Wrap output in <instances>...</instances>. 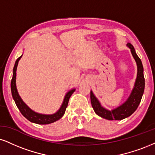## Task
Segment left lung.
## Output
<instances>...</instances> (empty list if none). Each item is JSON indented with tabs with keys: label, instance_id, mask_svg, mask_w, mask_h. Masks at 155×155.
I'll return each mask as SVG.
<instances>
[{
	"label": "left lung",
	"instance_id": "1",
	"mask_svg": "<svg viewBox=\"0 0 155 155\" xmlns=\"http://www.w3.org/2000/svg\"><path fill=\"white\" fill-rule=\"evenodd\" d=\"M127 46L130 49L131 54L137 66L136 81L132 91L127 101L114 109L108 110L101 105V102L95 97L93 91H91V101L95 113L101 118H106L107 120H122L130 116L138 108L144 93L145 82L144 68H143L142 61L137 56L133 45L130 43H127Z\"/></svg>",
	"mask_w": 155,
	"mask_h": 155
}]
</instances>
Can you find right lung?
Listing matches in <instances>:
<instances>
[{"label": "right lung", "mask_w": 155, "mask_h": 155, "mask_svg": "<svg viewBox=\"0 0 155 155\" xmlns=\"http://www.w3.org/2000/svg\"><path fill=\"white\" fill-rule=\"evenodd\" d=\"M21 56H20L17 59L16 62H15L14 67H13V77L12 80H11V93H12V96L13 100H14L15 103H16L17 107L20 110L21 113L22 114V115L24 116L25 118H27L29 121L32 122V123H35L37 124H49L54 123V122L58 121L59 119H60L62 117L63 115L65 113V110L68 107V104L69 102V99H70V96H71L72 93L75 91V88L71 89L70 91H69L68 92L64 95V100L62 105H61L60 108H59V110L57 112H55L54 114H40V113H37L34 111L32 109L28 107L24 102V101L22 100V98H21V96L18 94V91H17L16 87V70H17V66H18V62L20 60V59L21 58Z\"/></svg>", "instance_id": "obj_1"}]
</instances>
